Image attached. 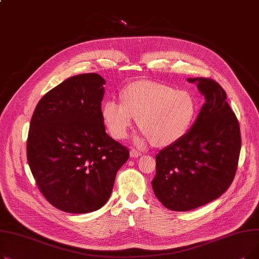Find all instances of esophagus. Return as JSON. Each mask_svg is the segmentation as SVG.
<instances>
[{
  "label": "esophagus",
  "mask_w": 259,
  "mask_h": 259,
  "mask_svg": "<svg viewBox=\"0 0 259 259\" xmlns=\"http://www.w3.org/2000/svg\"><path fill=\"white\" fill-rule=\"evenodd\" d=\"M141 155H142V153H141L140 151H138V150H134V149H132V150L130 151V156H131L132 158L140 157Z\"/></svg>",
  "instance_id": "esophagus-1"
}]
</instances>
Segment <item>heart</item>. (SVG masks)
Returning a JSON list of instances; mask_svg holds the SVG:
<instances>
[{"label": "heart", "mask_w": 259, "mask_h": 259, "mask_svg": "<svg viewBox=\"0 0 259 259\" xmlns=\"http://www.w3.org/2000/svg\"><path fill=\"white\" fill-rule=\"evenodd\" d=\"M121 104L113 100L102 106V118L115 140L127 137L133 117L154 147H167L179 142L191 127L196 115V103L184 90L152 80H139L120 92Z\"/></svg>", "instance_id": "b5f03b06"}]
</instances>
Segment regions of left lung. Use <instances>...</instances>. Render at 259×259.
<instances>
[{
    "label": "left lung",
    "instance_id": "8db88e82",
    "mask_svg": "<svg viewBox=\"0 0 259 259\" xmlns=\"http://www.w3.org/2000/svg\"><path fill=\"white\" fill-rule=\"evenodd\" d=\"M205 97L184 137L156 155L152 188L172 211H190L219 198L232 183L240 152L238 120L222 86L211 78H188Z\"/></svg>",
    "mask_w": 259,
    "mask_h": 259
}]
</instances>
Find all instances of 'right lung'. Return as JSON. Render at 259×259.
Listing matches in <instances>:
<instances>
[{"label": "right lung", "mask_w": 259, "mask_h": 259, "mask_svg": "<svg viewBox=\"0 0 259 259\" xmlns=\"http://www.w3.org/2000/svg\"><path fill=\"white\" fill-rule=\"evenodd\" d=\"M105 79L98 73L67 78L37 103L27 139V160L39 191L68 213L101 209L129 150L106 133Z\"/></svg>", "instance_id": "obj_1"}]
</instances>
